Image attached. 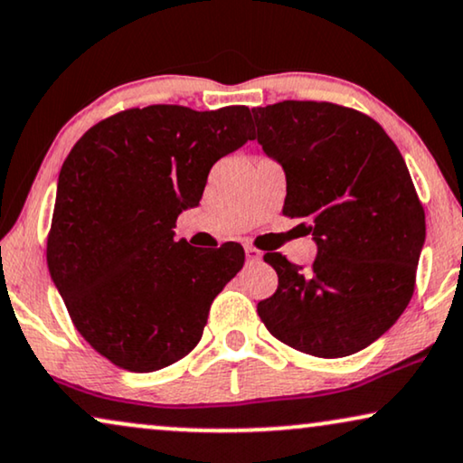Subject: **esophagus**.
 Instances as JSON below:
<instances>
[{
	"instance_id": "34e87169",
	"label": "esophagus",
	"mask_w": 463,
	"mask_h": 463,
	"mask_svg": "<svg viewBox=\"0 0 463 463\" xmlns=\"http://www.w3.org/2000/svg\"><path fill=\"white\" fill-rule=\"evenodd\" d=\"M244 252H246V261H250V263L261 261V257H263V252L257 250L255 246H244Z\"/></svg>"
}]
</instances>
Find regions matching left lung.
<instances>
[{"instance_id":"left-lung-1","label":"left lung","mask_w":463,"mask_h":463,"mask_svg":"<svg viewBox=\"0 0 463 463\" xmlns=\"http://www.w3.org/2000/svg\"><path fill=\"white\" fill-rule=\"evenodd\" d=\"M257 138L287 175L282 213L303 219L312 268L268 252L278 288L259 301L268 331L295 350L341 358L401 318L415 290L426 214L401 151L375 119L316 100L252 109Z\"/></svg>"}]
</instances>
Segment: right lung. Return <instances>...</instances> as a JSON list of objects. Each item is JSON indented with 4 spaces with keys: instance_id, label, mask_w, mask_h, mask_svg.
<instances>
[{
    "instance_id": "1",
    "label": "right lung",
    "mask_w": 463,
    "mask_h": 463,
    "mask_svg": "<svg viewBox=\"0 0 463 463\" xmlns=\"http://www.w3.org/2000/svg\"><path fill=\"white\" fill-rule=\"evenodd\" d=\"M252 141L244 105L194 111L149 105L94 124L56 185L48 269L73 325L100 356L151 373L198 344L211 303L244 249L202 252L175 240L221 157Z\"/></svg>"
}]
</instances>
